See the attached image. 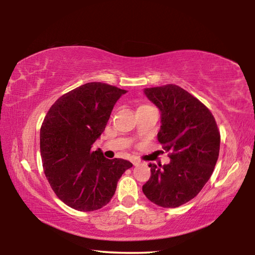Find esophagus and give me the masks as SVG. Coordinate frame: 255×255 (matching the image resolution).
I'll return each instance as SVG.
<instances>
[{
  "instance_id": "obj_1",
  "label": "esophagus",
  "mask_w": 255,
  "mask_h": 255,
  "mask_svg": "<svg viewBox=\"0 0 255 255\" xmlns=\"http://www.w3.org/2000/svg\"><path fill=\"white\" fill-rule=\"evenodd\" d=\"M130 162L132 163V165H135V166L139 165V164H140V161H139V159L136 158V157H131V158H130Z\"/></svg>"
}]
</instances>
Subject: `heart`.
I'll use <instances>...</instances> for the list:
<instances>
[{"instance_id":"heart-1","label":"heart","mask_w":255,"mask_h":255,"mask_svg":"<svg viewBox=\"0 0 255 255\" xmlns=\"http://www.w3.org/2000/svg\"><path fill=\"white\" fill-rule=\"evenodd\" d=\"M147 108H152L150 106H147V105H141L139 108H138V110H143V109H147ZM137 110V111H138Z\"/></svg>"}]
</instances>
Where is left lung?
I'll return each mask as SVG.
<instances>
[{
	"label": "left lung",
	"instance_id": "left-lung-1",
	"mask_svg": "<svg viewBox=\"0 0 255 255\" xmlns=\"http://www.w3.org/2000/svg\"><path fill=\"white\" fill-rule=\"evenodd\" d=\"M144 93L161 112L157 139L171 161L149 164L143 192L155 205L175 208L193 199L213 174L221 135L208 108L180 86L144 89Z\"/></svg>",
	"mask_w": 255,
	"mask_h": 255
}]
</instances>
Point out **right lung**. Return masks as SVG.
<instances>
[{
    "label": "right lung",
    "instance_id": "right-lung-1",
    "mask_svg": "<svg viewBox=\"0 0 255 255\" xmlns=\"http://www.w3.org/2000/svg\"><path fill=\"white\" fill-rule=\"evenodd\" d=\"M126 92L91 82L64 94L47 112L40 128L42 166L56 196L73 209L93 211L106 206L132 166L126 159L105 157L100 148L92 150Z\"/></svg>",
    "mask_w": 255,
    "mask_h": 255
}]
</instances>
